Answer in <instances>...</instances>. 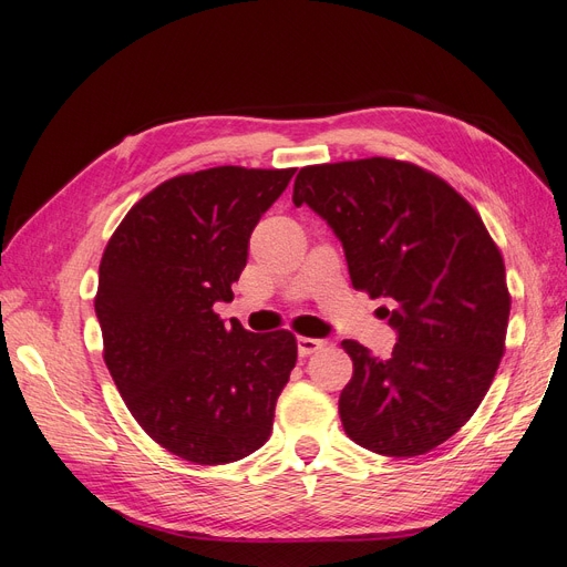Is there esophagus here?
<instances>
[{
  "label": "esophagus",
  "mask_w": 567,
  "mask_h": 567,
  "mask_svg": "<svg viewBox=\"0 0 567 567\" xmlns=\"http://www.w3.org/2000/svg\"><path fill=\"white\" fill-rule=\"evenodd\" d=\"M323 346H326L323 340L300 336V338H298V354H300V357H310V354H315L317 350H321Z\"/></svg>",
  "instance_id": "obj_1"
}]
</instances>
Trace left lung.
Returning a JSON list of instances; mask_svg holds the SVG:
<instances>
[{"label": "left lung", "instance_id": "left-lung-1", "mask_svg": "<svg viewBox=\"0 0 567 567\" xmlns=\"http://www.w3.org/2000/svg\"><path fill=\"white\" fill-rule=\"evenodd\" d=\"M293 203L326 219L352 286L385 298L398 331L388 359L342 340L354 367L338 400L348 437L383 456L435 450L475 414L502 362L511 296L499 248L466 198L404 161L307 165Z\"/></svg>", "mask_w": 567, "mask_h": 567}]
</instances>
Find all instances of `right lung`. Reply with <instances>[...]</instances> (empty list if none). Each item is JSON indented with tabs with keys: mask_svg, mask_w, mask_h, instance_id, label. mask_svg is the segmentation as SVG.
Wrapping results in <instances>:
<instances>
[{
	"mask_svg": "<svg viewBox=\"0 0 567 567\" xmlns=\"http://www.w3.org/2000/svg\"><path fill=\"white\" fill-rule=\"evenodd\" d=\"M296 169L221 165L153 188L120 221L99 265L104 362L148 437L221 466L260 450L296 367L290 331L250 333L215 315L248 241Z\"/></svg>",
	"mask_w": 567,
	"mask_h": 567,
	"instance_id": "obj_1",
	"label": "right lung"
}]
</instances>
